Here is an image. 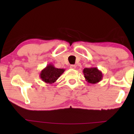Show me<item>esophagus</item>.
<instances>
[{"label": "esophagus", "instance_id": "1", "mask_svg": "<svg viewBox=\"0 0 134 134\" xmlns=\"http://www.w3.org/2000/svg\"><path fill=\"white\" fill-rule=\"evenodd\" d=\"M76 65H70V68H71V69H76Z\"/></svg>", "mask_w": 134, "mask_h": 134}]
</instances>
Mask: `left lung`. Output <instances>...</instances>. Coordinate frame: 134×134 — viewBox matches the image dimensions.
Segmentation results:
<instances>
[{
	"label": "left lung",
	"mask_w": 134,
	"mask_h": 134,
	"mask_svg": "<svg viewBox=\"0 0 134 134\" xmlns=\"http://www.w3.org/2000/svg\"><path fill=\"white\" fill-rule=\"evenodd\" d=\"M83 73L86 81L90 83L95 84L99 82L102 79L103 74L96 67L85 68L83 69Z\"/></svg>",
	"instance_id": "8db88e82"
}]
</instances>
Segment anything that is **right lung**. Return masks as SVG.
<instances>
[{
	"label": "right lung",
	"instance_id": "obj_1",
	"mask_svg": "<svg viewBox=\"0 0 134 134\" xmlns=\"http://www.w3.org/2000/svg\"><path fill=\"white\" fill-rule=\"evenodd\" d=\"M65 71V69L57 68L53 64L50 63L42 69L40 74V77L45 83L52 84L56 82Z\"/></svg>",
	"mask_w": 134,
	"mask_h": 134
}]
</instances>
